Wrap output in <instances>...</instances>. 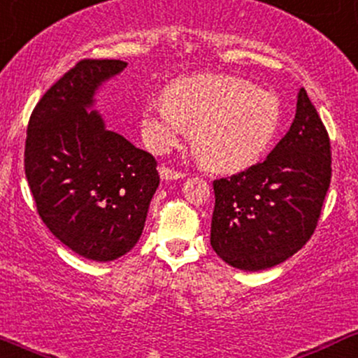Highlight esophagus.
<instances>
[{"instance_id": "esophagus-1", "label": "esophagus", "mask_w": 358, "mask_h": 358, "mask_svg": "<svg viewBox=\"0 0 358 358\" xmlns=\"http://www.w3.org/2000/svg\"><path fill=\"white\" fill-rule=\"evenodd\" d=\"M158 171H159V176H162L163 180H178V178H183V176H185L183 171H176V170H173V168L165 166V165L159 166Z\"/></svg>"}]
</instances>
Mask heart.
Listing matches in <instances>:
<instances>
[{
    "instance_id": "b5f03b06",
    "label": "heart",
    "mask_w": 358,
    "mask_h": 358,
    "mask_svg": "<svg viewBox=\"0 0 358 358\" xmlns=\"http://www.w3.org/2000/svg\"><path fill=\"white\" fill-rule=\"evenodd\" d=\"M276 94L227 76H196L168 85L163 101L148 102L143 133L156 153L192 131L193 153L210 170L241 171L257 162L276 136Z\"/></svg>"
}]
</instances>
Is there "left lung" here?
Returning <instances> with one entry per match:
<instances>
[{
    "label": "left lung",
    "mask_w": 358,
    "mask_h": 358,
    "mask_svg": "<svg viewBox=\"0 0 358 358\" xmlns=\"http://www.w3.org/2000/svg\"><path fill=\"white\" fill-rule=\"evenodd\" d=\"M331 180L327 127L299 89L296 116L264 162L213 180L210 244L242 271L273 268L313 236Z\"/></svg>",
    "instance_id": "obj_1"
}]
</instances>
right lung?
<instances>
[{
  "mask_svg": "<svg viewBox=\"0 0 358 358\" xmlns=\"http://www.w3.org/2000/svg\"><path fill=\"white\" fill-rule=\"evenodd\" d=\"M126 65L77 62L35 106L24 143V175L40 219L62 244L101 262L136 245L159 185L155 156L87 109L97 87Z\"/></svg>",
  "mask_w": 358,
  "mask_h": 358,
  "instance_id": "1",
  "label": "right lung"
}]
</instances>
